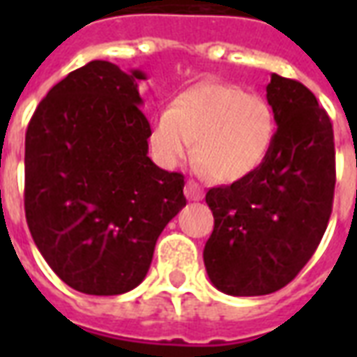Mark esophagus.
<instances>
[{"mask_svg": "<svg viewBox=\"0 0 357 357\" xmlns=\"http://www.w3.org/2000/svg\"><path fill=\"white\" fill-rule=\"evenodd\" d=\"M185 197L189 201H201L202 197H204V191H202V187L195 181V179H187L185 183Z\"/></svg>", "mask_w": 357, "mask_h": 357, "instance_id": "esophagus-1", "label": "esophagus"}]
</instances>
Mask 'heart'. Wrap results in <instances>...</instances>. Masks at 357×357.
<instances>
[{"label": "heart", "mask_w": 357, "mask_h": 357, "mask_svg": "<svg viewBox=\"0 0 357 357\" xmlns=\"http://www.w3.org/2000/svg\"><path fill=\"white\" fill-rule=\"evenodd\" d=\"M273 137L275 118L268 102L220 82L179 93L170 109L156 112L149 130L153 156L164 168H178L195 153L216 181H237L258 170Z\"/></svg>", "instance_id": "b5f03b06"}]
</instances>
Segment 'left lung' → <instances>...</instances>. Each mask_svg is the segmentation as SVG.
<instances>
[{
    "instance_id": "8db88e82",
    "label": "left lung",
    "mask_w": 357,
    "mask_h": 357,
    "mask_svg": "<svg viewBox=\"0 0 357 357\" xmlns=\"http://www.w3.org/2000/svg\"><path fill=\"white\" fill-rule=\"evenodd\" d=\"M266 91L277 124L266 160L206 193L214 231L204 266L212 284L231 296H262L291 283L314 256L333 210L329 114L296 80L271 74Z\"/></svg>"
}]
</instances>
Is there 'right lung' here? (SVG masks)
<instances>
[{"label":"right lung","mask_w":357,"mask_h":357,"mask_svg":"<svg viewBox=\"0 0 357 357\" xmlns=\"http://www.w3.org/2000/svg\"><path fill=\"white\" fill-rule=\"evenodd\" d=\"M145 78L91 61L53 86L28 124V227L50 268L84 294L135 289L158 235L187 204L183 176L147 155Z\"/></svg>","instance_id":"right-lung-1"}]
</instances>
